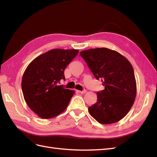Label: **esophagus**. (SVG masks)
Returning <instances> with one entry per match:
<instances>
[{"label":"esophagus","mask_w":157,"mask_h":157,"mask_svg":"<svg viewBox=\"0 0 157 157\" xmlns=\"http://www.w3.org/2000/svg\"><path fill=\"white\" fill-rule=\"evenodd\" d=\"M77 92L79 94H85L86 92V90H84L82 91H80V90H77Z\"/></svg>","instance_id":"obj_1"}]
</instances>
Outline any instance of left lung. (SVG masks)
<instances>
[{
	"instance_id": "1",
	"label": "left lung",
	"mask_w": 157,
	"mask_h": 157,
	"mask_svg": "<svg viewBox=\"0 0 157 157\" xmlns=\"http://www.w3.org/2000/svg\"><path fill=\"white\" fill-rule=\"evenodd\" d=\"M96 79L105 89L97 92V102L88 111L98 122L109 124L124 118L136 96V82L132 65L118 52L106 48L80 52Z\"/></svg>"
}]
</instances>
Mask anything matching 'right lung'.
<instances>
[{
    "instance_id": "right-lung-1",
    "label": "right lung",
    "mask_w": 157,
    "mask_h": 157,
    "mask_svg": "<svg viewBox=\"0 0 157 157\" xmlns=\"http://www.w3.org/2000/svg\"><path fill=\"white\" fill-rule=\"evenodd\" d=\"M78 53V50L53 49L38 56L27 66L21 81L23 97L40 118H54L68 106L75 91L59 83L65 79V69Z\"/></svg>"
}]
</instances>
